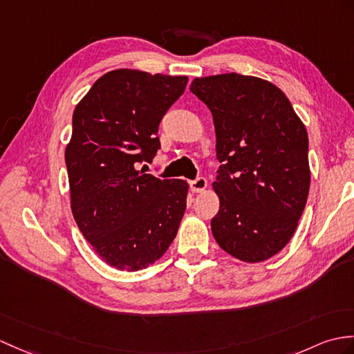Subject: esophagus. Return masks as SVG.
<instances>
[{"instance_id": "1", "label": "esophagus", "mask_w": 354, "mask_h": 354, "mask_svg": "<svg viewBox=\"0 0 354 354\" xmlns=\"http://www.w3.org/2000/svg\"><path fill=\"white\" fill-rule=\"evenodd\" d=\"M207 187H208V183H207V179H205V178H197V179H194L190 183V188H192L193 193H202V192L207 190Z\"/></svg>"}]
</instances>
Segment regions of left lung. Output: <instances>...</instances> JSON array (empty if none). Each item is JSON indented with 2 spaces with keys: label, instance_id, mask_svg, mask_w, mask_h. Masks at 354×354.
Returning <instances> with one entry per match:
<instances>
[{
  "label": "left lung",
  "instance_id": "obj_1",
  "mask_svg": "<svg viewBox=\"0 0 354 354\" xmlns=\"http://www.w3.org/2000/svg\"><path fill=\"white\" fill-rule=\"evenodd\" d=\"M190 90L211 110L221 162L212 235L236 259H270L290 243L308 201L306 128L267 80L221 73L194 78Z\"/></svg>",
  "mask_w": 354,
  "mask_h": 354
}]
</instances>
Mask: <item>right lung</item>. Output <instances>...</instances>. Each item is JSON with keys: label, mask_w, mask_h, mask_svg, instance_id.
Here are the masks:
<instances>
[{"label": "right lung", "mask_w": 354, "mask_h": 354, "mask_svg": "<svg viewBox=\"0 0 354 354\" xmlns=\"http://www.w3.org/2000/svg\"><path fill=\"white\" fill-rule=\"evenodd\" d=\"M187 81L114 69L73 110L64 151L71 209L93 250L118 270L138 271L158 261L183 220L187 180L158 179L137 164L160 149V122Z\"/></svg>", "instance_id": "1"}]
</instances>
